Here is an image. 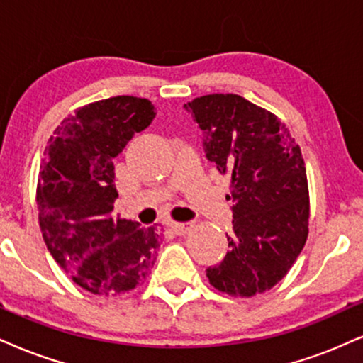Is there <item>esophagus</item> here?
Returning a JSON list of instances; mask_svg holds the SVG:
<instances>
[{
    "label": "esophagus",
    "instance_id": "34e87169",
    "mask_svg": "<svg viewBox=\"0 0 363 363\" xmlns=\"http://www.w3.org/2000/svg\"><path fill=\"white\" fill-rule=\"evenodd\" d=\"M169 227H172V230L177 235H186L191 229H194V223L191 222H186V223L173 222V223H169Z\"/></svg>",
    "mask_w": 363,
    "mask_h": 363
}]
</instances>
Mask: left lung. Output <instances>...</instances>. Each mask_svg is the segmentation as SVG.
Wrapping results in <instances>:
<instances>
[{"mask_svg": "<svg viewBox=\"0 0 363 363\" xmlns=\"http://www.w3.org/2000/svg\"><path fill=\"white\" fill-rule=\"evenodd\" d=\"M185 107L205 134L207 158L230 177L234 202L230 249L207 277L229 296H256L288 274L308 239L301 147L277 116L237 94H208Z\"/></svg>", "mask_w": 363, "mask_h": 363, "instance_id": "obj_1", "label": "left lung"}]
</instances>
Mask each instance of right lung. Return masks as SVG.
Instances as JSON below:
<instances>
[{"mask_svg":"<svg viewBox=\"0 0 363 363\" xmlns=\"http://www.w3.org/2000/svg\"><path fill=\"white\" fill-rule=\"evenodd\" d=\"M155 114L141 97L91 102L62 121L45 147L37 183L40 230L58 266L97 296L134 289L155 264L158 229L113 213V161Z\"/></svg>","mask_w":363,"mask_h":363,"instance_id":"1","label":"right lung"}]
</instances>
